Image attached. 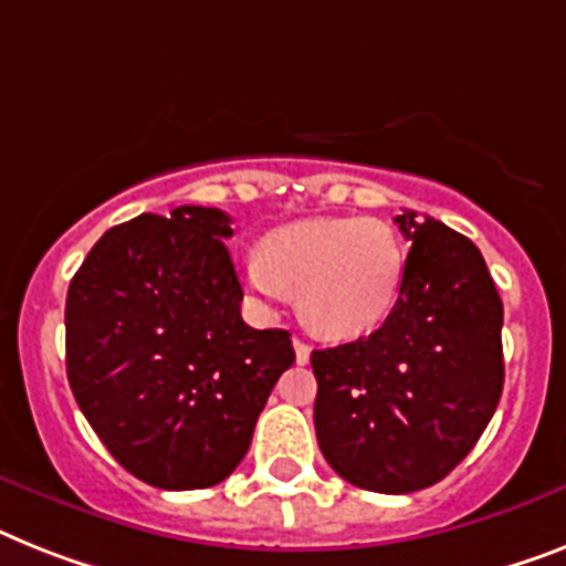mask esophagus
<instances>
[{
    "instance_id": "1",
    "label": "esophagus",
    "mask_w": 566,
    "mask_h": 566,
    "mask_svg": "<svg viewBox=\"0 0 566 566\" xmlns=\"http://www.w3.org/2000/svg\"><path fill=\"white\" fill-rule=\"evenodd\" d=\"M292 344H294V358H297V364L310 361V353H312L310 344H306V340H303V338H294Z\"/></svg>"
}]
</instances>
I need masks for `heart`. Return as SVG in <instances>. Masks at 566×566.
Here are the masks:
<instances>
[{
    "label": "heart",
    "instance_id": "1",
    "mask_svg": "<svg viewBox=\"0 0 566 566\" xmlns=\"http://www.w3.org/2000/svg\"><path fill=\"white\" fill-rule=\"evenodd\" d=\"M256 297L283 303L301 292V315L335 340L373 333L394 310L405 249L381 219H303L269 233L242 265Z\"/></svg>",
    "mask_w": 566,
    "mask_h": 566
}]
</instances>
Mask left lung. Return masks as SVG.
<instances>
[{
  "instance_id": "left-lung-1",
  "label": "left lung",
  "mask_w": 566,
  "mask_h": 566,
  "mask_svg": "<svg viewBox=\"0 0 566 566\" xmlns=\"http://www.w3.org/2000/svg\"><path fill=\"white\" fill-rule=\"evenodd\" d=\"M399 297L367 338L315 349V433L347 483L408 494L465 460L503 394V301L469 237L413 210Z\"/></svg>"
}]
</instances>
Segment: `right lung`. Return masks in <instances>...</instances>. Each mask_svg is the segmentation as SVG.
I'll return each mask as SVG.
<instances>
[{"label":"right lung","mask_w":566,"mask_h":566,"mask_svg":"<svg viewBox=\"0 0 566 566\" xmlns=\"http://www.w3.org/2000/svg\"><path fill=\"white\" fill-rule=\"evenodd\" d=\"M231 217L181 205L95 242L65 297V373L109 454L144 483L208 489L245 457L294 364L286 329H251Z\"/></svg>","instance_id":"1"}]
</instances>
